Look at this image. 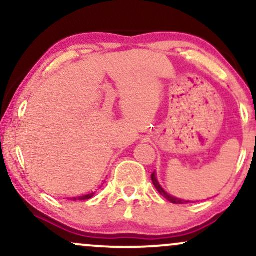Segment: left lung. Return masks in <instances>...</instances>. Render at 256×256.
<instances>
[{"label": "left lung", "mask_w": 256, "mask_h": 256, "mask_svg": "<svg viewBox=\"0 0 256 256\" xmlns=\"http://www.w3.org/2000/svg\"><path fill=\"white\" fill-rule=\"evenodd\" d=\"M152 184H154V186L156 188V190L158 192L161 194V195L164 196L166 200H168L170 202H172V204H188V202H192V201H186V200H182V198H173L172 195H170V194H167L165 190L161 188V185L158 184V179H156V174H155V172H152Z\"/></svg>", "instance_id": "1"}]
</instances>
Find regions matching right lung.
Returning <instances> with one entry per match:
<instances>
[{"mask_svg":"<svg viewBox=\"0 0 256 256\" xmlns=\"http://www.w3.org/2000/svg\"><path fill=\"white\" fill-rule=\"evenodd\" d=\"M94 195H95V192H90V194H86V195H83V196H77V198H72L71 200H72V201H78V200L83 201V200L91 198Z\"/></svg>","mask_w":256,"mask_h":256,"instance_id":"right-lung-1","label":"right lung"}]
</instances>
